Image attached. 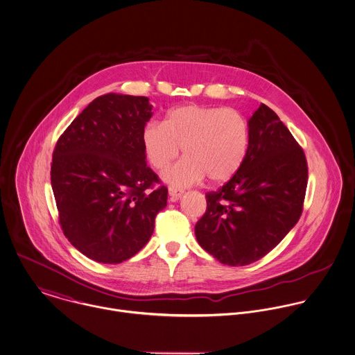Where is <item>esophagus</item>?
<instances>
[{
  "label": "esophagus",
  "mask_w": 355,
  "mask_h": 355,
  "mask_svg": "<svg viewBox=\"0 0 355 355\" xmlns=\"http://www.w3.org/2000/svg\"><path fill=\"white\" fill-rule=\"evenodd\" d=\"M182 195H184V189H178V188H174V187L168 188V196L171 198V201L178 200Z\"/></svg>",
  "instance_id": "esophagus-1"
}]
</instances>
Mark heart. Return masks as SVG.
I'll return each mask as SVG.
<instances>
[{
	"instance_id": "obj_1",
	"label": "heart",
	"mask_w": 355,
	"mask_h": 355,
	"mask_svg": "<svg viewBox=\"0 0 355 355\" xmlns=\"http://www.w3.org/2000/svg\"><path fill=\"white\" fill-rule=\"evenodd\" d=\"M146 157L162 170L180 155L185 158L162 173L164 182L185 188L202 181H229L246 158L249 126L234 109L189 103L167 112L163 122H150L141 133Z\"/></svg>"
}]
</instances>
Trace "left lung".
I'll use <instances>...</instances> for the list:
<instances>
[{
	"label": "left lung",
	"mask_w": 355,
	"mask_h": 355,
	"mask_svg": "<svg viewBox=\"0 0 355 355\" xmlns=\"http://www.w3.org/2000/svg\"><path fill=\"white\" fill-rule=\"evenodd\" d=\"M248 126L246 158L227 184L207 193L195 227L200 246L233 267L260 260L287 236L308 184L305 154L274 110L261 103Z\"/></svg>",
	"instance_id": "obj_1"
}]
</instances>
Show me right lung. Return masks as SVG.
Instances as JSON below:
<instances>
[{"instance_id":"add662e5","label":"right lung","mask_w":355,"mask_h":355,"mask_svg":"<svg viewBox=\"0 0 355 355\" xmlns=\"http://www.w3.org/2000/svg\"><path fill=\"white\" fill-rule=\"evenodd\" d=\"M153 117L147 96L94 99L58 139L51 188L69 242L88 259L119 264L150 241L167 188L147 166L141 133Z\"/></svg>"}]
</instances>
